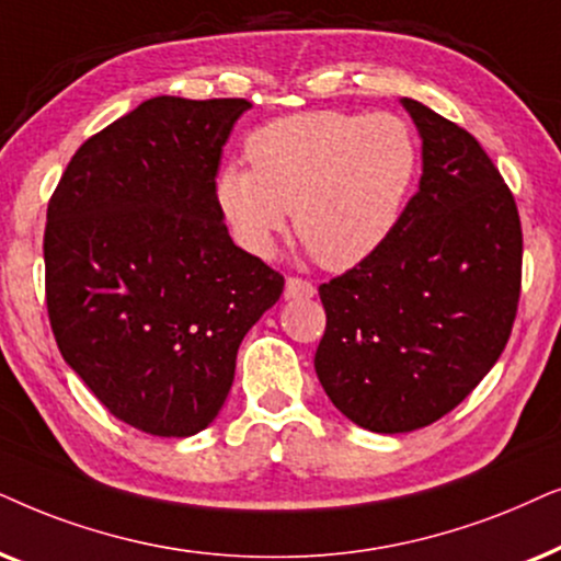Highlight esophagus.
Masks as SVG:
<instances>
[{
  "label": "esophagus",
  "instance_id": "esophagus-1",
  "mask_svg": "<svg viewBox=\"0 0 561 561\" xmlns=\"http://www.w3.org/2000/svg\"><path fill=\"white\" fill-rule=\"evenodd\" d=\"M316 295V287L310 285V282L305 279H297V276H289V279L285 282V297L287 300H308V297Z\"/></svg>",
  "mask_w": 561,
  "mask_h": 561
}]
</instances>
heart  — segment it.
<instances>
[{"instance_id": "b5f03b06", "label": "heart", "mask_w": 561, "mask_h": 561, "mask_svg": "<svg viewBox=\"0 0 561 561\" xmlns=\"http://www.w3.org/2000/svg\"><path fill=\"white\" fill-rule=\"evenodd\" d=\"M253 167L226 163L215 197L236 241L272 256L295 210V228L320 264L348 272L398 228L417 174L405 119L318 110L279 117L245 144Z\"/></svg>"}]
</instances>
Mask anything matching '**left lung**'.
<instances>
[{
    "mask_svg": "<svg viewBox=\"0 0 561 561\" xmlns=\"http://www.w3.org/2000/svg\"><path fill=\"white\" fill-rule=\"evenodd\" d=\"M423 174L382 249L320 285V385L351 423L408 433L449 413L503 354L518 310V207L482 146L402 96Z\"/></svg>",
    "mask_w": 561,
    "mask_h": 561,
    "instance_id": "left-lung-1",
    "label": "left lung"
}]
</instances>
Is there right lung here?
<instances>
[{"instance_id":"add662e5","label":"right lung","mask_w":561,"mask_h":561,"mask_svg":"<svg viewBox=\"0 0 561 561\" xmlns=\"http://www.w3.org/2000/svg\"><path fill=\"white\" fill-rule=\"evenodd\" d=\"M245 100L153 96L73 153L48 203L46 300L66 364L112 415L184 438L285 279L238 249L215 176Z\"/></svg>"}]
</instances>
